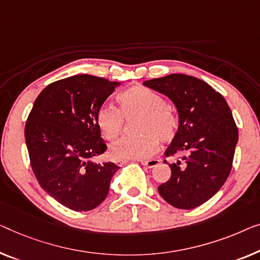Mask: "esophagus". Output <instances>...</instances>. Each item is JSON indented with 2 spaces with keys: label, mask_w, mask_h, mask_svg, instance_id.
Returning <instances> with one entry per match:
<instances>
[{
  "label": "esophagus",
  "mask_w": 260,
  "mask_h": 260,
  "mask_svg": "<svg viewBox=\"0 0 260 260\" xmlns=\"http://www.w3.org/2000/svg\"><path fill=\"white\" fill-rule=\"evenodd\" d=\"M141 165L145 166L147 168H154L156 167V166L160 164V160H157V158H154V160H140Z\"/></svg>",
  "instance_id": "esophagus-1"
}]
</instances>
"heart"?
I'll list each match as a JSON object with an SVG mask.
<instances>
[{
  "instance_id": "1",
  "label": "heart",
  "mask_w": 260,
  "mask_h": 260,
  "mask_svg": "<svg viewBox=\"0 0 260 260\" xmlns=\"http://www.w3.org/2000/svg\"><path fill=\"white\" fill-rule=\"evenodd\" d=\"M121 113L112 106H102L96 113V123L107 140L115 141L121 134L123 118L140 117L137 137H126L112 147L117 158L143 160L157 152L158 139L170 141L175 137L177 120L160 94L142 86L131 87L118 95Z\"/></svg>"
}]
</instances>
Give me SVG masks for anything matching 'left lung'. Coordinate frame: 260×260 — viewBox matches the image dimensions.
I'll list each match as a JSON object with an SVG mask.
<instances>
[{
  "label": "left lung",
  "instance_id": "1",
  "mask_svg": "<svg viewBox=\"0 0 260 260\" xmlns=\"http://www.w3.org/2000/svg\"><path fill=\"white\" fill-rule=\"evenodd\" d=\"M143 85L168 96L179 114L165 155L182 158L168 164L172 176L158 192L177 209L199 207L218 192L231 172L238 129L230 107L210 85L191 76L173 73Z\"/></svg>",
  "mask_w": 260,
  "mask_h": 260
}]
</instances>
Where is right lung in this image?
<instances>
[{
    "mask_svg": "<svg viewBox=\"0 0 260 260\" xmlns=\"http://www.w3.org/2000/svg\"><path fill=\"white\" fill-rule=\"evenodd\" d=\"M120 84L90 75L57 80L40 93L28 117L24 135L35 176L71 210L88 211L102 204L119 169L93 157L107 148L96 113Z\"/></svg>",
    "mask_w": 260,
    "mask_h": 260,
    "instance_id": "1",
    "label": "right lung"
}]
</instances>
